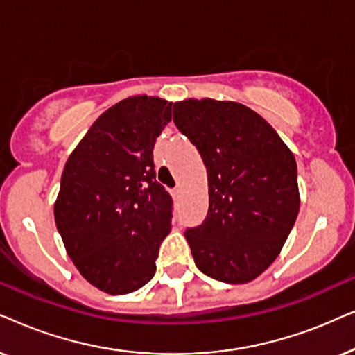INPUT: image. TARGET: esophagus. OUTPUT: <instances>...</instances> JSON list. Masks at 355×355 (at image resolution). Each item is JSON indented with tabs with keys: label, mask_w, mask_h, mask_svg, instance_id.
<instances>
[{
	"label": "esophagus",
	"mask_w": 355,
	"mask_h": 355,
	"mask_svg": "<svg viewBox=\"0 0 355 355\" xmlns=\"http://www.w3.org/2000/svg\"><path fill=\"white\" fill-rule=\"evenodd\" d=\"M180 193H182V191H180V188H178V187H177V188H173V190H172V196L175 198V200H177V198L180 196Z\"/></svg>",
	"instance_id": "esophagus-1"
}]
</instances>
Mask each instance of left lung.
I'll list each match as a JSON object with an SVG mask.
<instances>
[{
    "instance_id": "1",
    "label": "left lung",
    "mask_w": 355,
    "mask_h": 355,
    "mask_svg": "<svg viewBox=\"0 0 355 355\" xmlns=\"http://www.w3.org/2000/svg\"><path fill=\"white\" fill-rule=\"evenodd\" d=\"M173 123L207 172V216L185 232L198 269L227 284L254 279L277 258L299 214L294 154L263 116L237 102H177Z\"/></svg>"
}]
</instances>
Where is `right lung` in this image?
Returning a JSON list of instances; mask_svg holds the SVG:
<instances>
[{"mask_svg": "<svg viewBox=\"0 0 355 355\" xmlns=\"http://www.w3.org/2000/svg\"><path fill=\"white\" fill-rule=\"evenodd\" d=\"M172 102L135 96L94 121L66 160L56 229L74 266L107 294L143 287L170 232L172 196L155 180L153 149Z\"/></svg>", "mask_w": 355, "mask_h": 355, "instance_id": "1", "label": "right lung"}]
</instances>
